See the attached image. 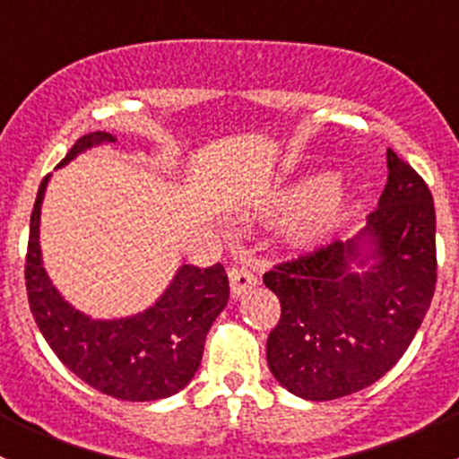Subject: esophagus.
I'll return each mask as SVG.
<instances>
[{
  "instance_id": "esophagus-1",
  "label": "esophagus",
  "mask_w": 459,
  "mask_h": 459,
  "mask_svg": "<svg viewBox=\"0 0 459 459\" xmlns=\"http://www.w3.org/2000/svg\"><path fill=\"white\" fill-rule=\"evenodd\" d=\"M229 280H230V293H233V298H239L244 290L257 284L255 273H253L251 268H247V266L229 268Z\"/></svg>"
}]
</instances>
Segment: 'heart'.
Returning <instances> with one entry per match:
<instances>
[{
	"label": "heart",
	"mask_w": 459,
	"mask_h": 459,
	"mask_svg": "<svg viewBox=\"0 0 459 459\" xmlns=\"http://www.w3.org/2000/svg\"><path fill=\"white\" fill-rule=\"evenodd\" d=\"M349 204L351 191L344 179L337 175L311 178L281 193L273 204V215L281 220L299 215L290 229V239L298 247H311L340 224Z\"/></svg>",
	"instance_id": "heart-1"
}]
</instances>
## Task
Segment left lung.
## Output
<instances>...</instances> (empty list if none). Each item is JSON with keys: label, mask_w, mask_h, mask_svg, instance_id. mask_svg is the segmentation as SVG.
Wrapping results in <instances>:
<instances>
[{"label": "left lung", "mask_w": 459, "mask_h": 459, "mask_svg": "<svg viewBox=\"0 0 459 459\" xmlns=\"http://www.w3.org/2000/svg\"><path fill=\"white\" fill-rule=\"evenodd\" d=\"M386 166L388 182L358 238L264 273L281 307L266 340L268 368L304 400H337L377 382L409 349L433 299V195L391 148Z\"/></svg>", "instance_id": "left-lung-1"}]
</instances>
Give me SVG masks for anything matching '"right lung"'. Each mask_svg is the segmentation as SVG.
Listing matches in <instances>:
<instances>
[{
    "mask_svg": "<svg viewBox=\"0 0 459 459\" xmlns=\"http://www.w3.org/2000/svg\"><path fill=\"white\" fill-rule=\"evenodd\" d=\"M110 133H88L66 152L59 166ZM46 175L30 215L26 253V290L30 313L53 353L88 386L128 402L164 400L182 391L197 373L206 333L229 302V277L221 264L208 268L184 264L160 299L133 317L91 319L73 308L41 264L39 212Z\"/></svg>",
    "mask_w": 459,
    "mask_h": 459,
    "instance_id": "1",
    "label": "right lung"
}]
</instances>
